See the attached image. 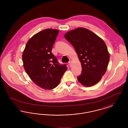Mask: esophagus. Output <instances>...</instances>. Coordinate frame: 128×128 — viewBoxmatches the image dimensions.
Wrapping results in <instances>:
<instances>
[{"label":"esophagus","instance_id":"obj_1","mask_svg":"<svg viewBox=\"0 0 128 128\" xmlns=\"http://www.w3.org/2000/svg\"><path fill=\"white\" fill-rule=\"evenodd\" d=\"M72 61H70L68 62V65H69V66H71V65H72Z\"/></svg>","mask_w":128,"mask_h":128}]
</instances>
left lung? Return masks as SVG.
I'll return each instance as SVG.
<instances>
[{"label": "left lung", "mask_w": 128, "mask_h": 128, "mask_svg": "<svg viewBox=\"0 0 128 128\" xmlns=\"http://www.w3.org/2000/svg\"><path fill=\"white\" fill-rule=\"evenodd\" d=\"M64 37L73 46L81 63L79 82L87 87L95 85L106 73L110 61L106 44L93 32L82 28L70 30Z\"/></svg>", "instance_id": "left-lung-1"}]
</instances>
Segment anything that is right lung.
<instances>
[{
    "instance_id": "1",
    "label": "right lung",
    "mask_w": 128,
    "mask_h": 128,
    "mask_svg": "<svg viewBox=\"0 0 128 128\" xmlns=\"http://www.w3.org/2000/svg\"><path fill=\"white\" fill-rule=\"evenodd\" d=\"M59 30L46 29L30 38L22 54L26 72L36 84L50 90L58 85L67 70L66 64H60L52 53Z\"/></svg>"
}]
</instances>
